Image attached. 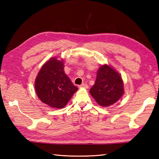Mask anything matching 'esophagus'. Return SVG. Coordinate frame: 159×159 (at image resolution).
Wrapping results in <instances>:
<instances>
[{"label":"esophagus","instance_id":"esophagus-1","mask_svg":"<svg viewBox=\"0 0 159 159\" xmlns=\"http://www.w3.org/2000/svg\"><path fill=\"white\" fill-rule=\"evenodd\" d=\"M79 87H80V88H81V87H83V88L87 89L89 87H88V85H87V84H86V83H83L82 85H80L79 86Z\"/></svg>","mask_w":159,"mask_h":159}]
</instances>
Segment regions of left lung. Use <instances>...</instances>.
<instances>
[{
    "mask_svg": "<svg viewBox=\"0 0 159 159\" xmlns=\"http://www.w3.org/2000/svg\"><path fill=\"white\" fill-rule=\"evenodd\" d=\"M89 92L100 106H111L123 95L122 79L120 74L111 67L102 66L98 71L95 84L90 89Z\"/></svg>",
    "mask_w": 159,
    "mask_h": 159,
    "instance_id": "obj_1",
    "label": "left lung"
}]
</instances>
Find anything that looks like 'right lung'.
<instances>
[{"label": "right lung", "instance_id": "1", "mask_svg": "<svg viewBox=\"0 0 159 159\" xmlns=\"http://www.w3.org/2000/svg\"><path fill=\"white\" fill-rule=\"evenodd\" d=\"M35 87L42 102L57 109L65 107L78 89L64 72L63 61L56 58L42 66L36 78Z\"/></svg>", "mask_w": 159, "mask_h": 159}]
</instances>
